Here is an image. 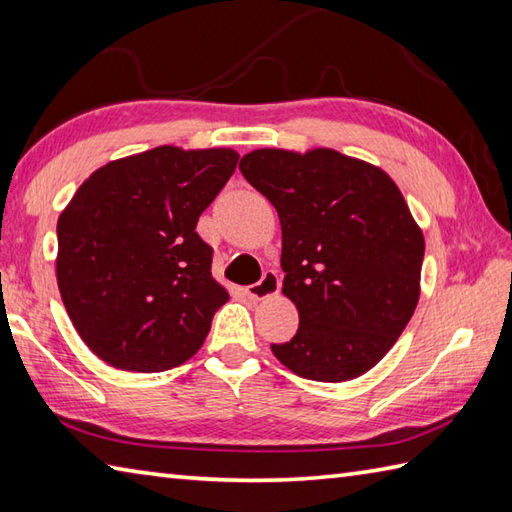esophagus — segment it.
<instances>
[{
    "mask_svg": "<svg viewBox=\"0 0 512 512\" xmlns=\"http://www.w3.org/2000/svg\"><path fill=\"white\" fill-rule=\"evenodd\" d=\"M279 288H281L279 275L275 273V270H266L264 277L259 279L257 284L246 288V295H248L250 299H255V301H262V299H268V297L277 295Z\"/></svg>",
    "mask_w": 512,
    "mask_h": 512,
    "instance_id": "1",
    "label": "esophagus"
}]
</instances>
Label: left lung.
<instances>
[{
    "instance_id": "1",
    "label": "left lung",
    "mask_w": 512,
    "mask_h": 512,
    "mask_svg": "<svg viewBox=\"0 0 512 512\" xmlns=\"http://www.w3.org/2000/svg\"><path fill=\"white\" fill-rule=\"evenodd\" d=\"M281 224V292L299 330L270 350L290 372L343 383L369 372L420 299L424 235L396 182L328 147L255 149L239 160Z\"/></svg>"
}]
</instances>
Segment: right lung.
Returning a JSON list of instances; mask_svg holds the SVG:
<instances>
[{
  "mask_svg": "<svg viewBox=\"0 0 512 512\" xmlns=\"http://www.w3.org/2000/svg\"><path fill=\"white\" fill-rule=\"evenodd\" d=\"M235 149L162 145L96 169L57 222V284L72 325L116 369L165 372L200 350L228 292L195 226Z\"/></svg>",
  "mask_w": 512,
  "mask_h": 512,
  "instance_id": "add662e5",
  "label": "right lung"
}]
</instances>
